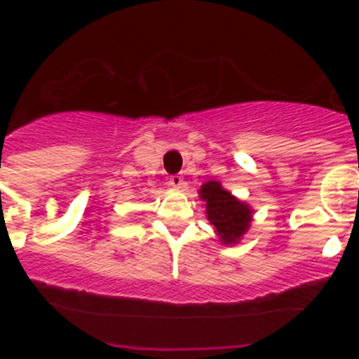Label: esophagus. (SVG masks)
<instances>
[{
  "mask_svg": "<svg viewBox=\"0 0 359 359\" xmlns=\"http://www.w3.org/2000/svg\"><path fill=\"white\" fill-rule=\"evenodd\" d=\"M168 184L172 187H182V184H184V177L182 175H172L168 179Z\"/></svg>",
  "mask_w": 359,
  "mask_h": 359,
  "instance_id": "34e87169",
  "label": "esophagus"
}]
</instances>
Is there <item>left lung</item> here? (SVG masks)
<instances>
[{"mask_svg":"<svg viewBox=\"0 0 359 359\" xmlns=\"http://www.w3.org/2000/svg\"><path fill=\"white\" fill-rule=\"evenodd\" d=\"M201 200L206 201V215L222 243H236L241 234L248 229L252 220V210L248 205L238 201L231 193L222 189L219 182H206L201 186Z\"/></svg>","mask_w":359,"mask_h":359,"instance_id":"obj_1","label":"left lung"}]
</instances>
